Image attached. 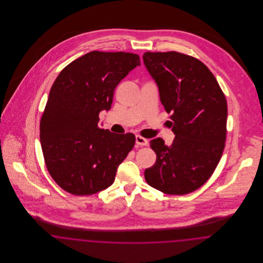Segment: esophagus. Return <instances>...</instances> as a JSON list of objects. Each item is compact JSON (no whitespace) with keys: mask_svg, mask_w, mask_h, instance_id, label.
<instances>
[{"mask_svg":"<svg viewBox=\"0 0 263 263\" xmlns=\"http://www.w3.org/2000/svg\"><path fill=\"white\" fill-rule=\"evenodd\" d=\"M136 144L137 146H147L148 145V140L145 139V138L142 137V136H136Z\"/></svg>","mask_w":263,"mask_h":263,"instance_id":"34e87169","label":"esophagus"}]
</instances>
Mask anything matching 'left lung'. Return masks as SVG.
<instances>
[{
	"label": "left lung",
	"instance_id": "left-lung-1",
	"mask_svg": "<svg viewBox=\"0 0 263 263\" xmlns=\"http://www.w3.org/2000/svg\"><path fill=\"white\" fill-rule=\"evenodd\" d=\"M146 68L158 84L175 137L150 141L156 163L145 170L147 183L165 194L184 195L201 187L221 160L227 135V100L215 76L195 57L176 51L146 52Z\"/></svg>",
	"mask_w": 263,
	"mask_h": 263
}]
</instances>
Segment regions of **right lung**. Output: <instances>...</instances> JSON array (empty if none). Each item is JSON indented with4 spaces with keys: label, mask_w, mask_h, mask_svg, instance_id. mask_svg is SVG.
<instances>
[{
    "label": "right lung",
    "mask_w": 263,
    "mask_h": 263,
    "mask_svg": "<svg viewBox=\"0 0 263 263\" xmlns=\"http://www.w3.org/2000/svg\"><path fill=\"white\" fill-rule=\"evenodd\" d=\"M140 65L134 53L91 51L56 78L39 130L46 167L65 191L91 195L112 184L136 138L101 129L99 114L110 109L116 86Z\"/></svg>",
    "instance_id": "1"
}]
</instances>
